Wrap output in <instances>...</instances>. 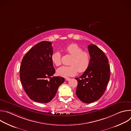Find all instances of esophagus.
Here are the masks:
<instances>
[{"label":"esophagus","mask_w":131,"mask_h":131,"mask_svg":"<svg viewBox=\"0 0 131 131\" xmlns=\"http://www.w3.org/2000/svg\"><path fill=\"white\" fill-rule=\"evenodd\" d=\"M70 79V78H68V77H67V78H66V80L67 81H69Z\"/></svg>","instance_id":"esophagus-1"}]
</instances>
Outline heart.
<instances>
[{
	"label": "heart",
	"instance_id": "1",
	"mask_svg": "<svg viewBox=\"0 0 131 131\" xmlns=\"http://www.w3.org/2000/svg\"><path fill=\"white\" fill-rule=\"evenodd\" d=\"M66 52L73 57L69 66H63L57 69L59 76L67 77L75 76L78 71L83 73L87 70L91 64L90 54L76 44H71L65 49ZM51 60L56 66L62 64V55L59 51L54 52L51 55Z\"/></svg>",
	"mask_w": 131,
	"mask_h": 131
}]
</instances>
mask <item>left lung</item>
Masks as SVG:
<instances>
[{"instance_id":"left-lung-1","label":"left lung","mask_w":131,"mask_h":131,"mask_svg":"<svg viewBox=\"0 0 131 131\" xmlns=\"http://www.w3.org/2000/svg\"><path fill=\"white\" fill-rule=\"evenodd\" d=\"M91 64L79 78H76L78 85L76 94L85 103H93L104 93L110 79V66L103 51L96 45L88 46Z\"/></svg>"}]
</instances>
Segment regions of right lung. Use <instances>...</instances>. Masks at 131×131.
<instances>
[{
  "label": "right lung",
  "mask_w": 131,
  "mask_h": 131,
  "mask_svg": "<svg viewBox=\"0 0 131 131\" xmlns=\"http://www.w3.org/2000/svg\"><path fill=\"white\" fill-rule=\"evenodd\" d=\"M52 54V42L42 41L31 48L22 60L20 80L27 95L35 102H50L65 81L61 77H51L55 72Z\"/></svg>",
  "instance_id": "obj_1"
}]
</instances>
